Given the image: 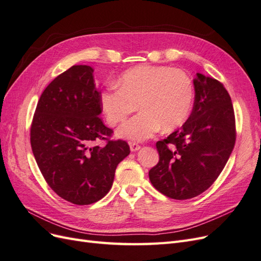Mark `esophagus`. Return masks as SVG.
<instances>
[{
    "label": "esophagus",
    "instance_id": "1",
    "mask_svg": "<svg viewBox=\"0 0 261 261\" xmlns=\"http://www.w3.org/2000/svg\"><path fill=\"white\" fill-rule=\"evenodd\" d=\"M129 148H130V151L132 152H135V151H137V150L140 149V146L138 144H136V143H130L129 144Z\"/></svg>",
    "mask_w": 261,
    "mask_h": 261
}]
</instances>
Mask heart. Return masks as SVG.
Returning a JSON list of instances; mask_svg holds the SVG:
<instances>
[{"label":"heart","instance_id":"obj_1","mask_svg":"<svg viewBox=\"0 0 261 261\" xmlns=\"http://www.w3.org/2000/svg\"><path fill=\"white\" fill-rule=\"evenodd\" d=\"M101 92L100 101L111 126L130 118L118 129V136L143 141L162 127L171 132L183 124L191 113L194 87L183 70L168 66H137L126 70L116 82Z\"/></svg>","mask_w":261,"mask_h":261}]
</instances>
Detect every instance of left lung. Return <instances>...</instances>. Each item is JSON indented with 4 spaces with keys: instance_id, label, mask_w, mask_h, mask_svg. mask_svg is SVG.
Wrapping results in <instances>:
<instances>
[{
    "instance_id": "left-lung-1",
    "label": "left lung",
    "mask_w": 261,
    "mask_h": 261,
    "mask_svg": "<svg viewBox=\"0 0 261 261\" xmlns=\"http://www.w3.org/2000/svg\"><path fill=\"white\" fill-rule=\"evenodd\" d=\"M193 111L183 126L156 143L159 162L149 171L153 187L184 200L215 183L235 145V116L230 94L212 77L197 73Z\"/></svg>"
}]
</instances>
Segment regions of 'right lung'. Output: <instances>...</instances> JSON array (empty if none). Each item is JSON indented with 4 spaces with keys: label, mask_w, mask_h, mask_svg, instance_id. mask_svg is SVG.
<instances>
[{
    "label": "right lung",
    "mask_w": 261,
    "mask_h": 261,
    "mask_svg": "<svg viewBox=\"0 0 261 261\" xmlns=\"http://www.w3.org/2000/svg\"><path fill=\"white\" fill-rule=\"evenodd\" d=\"M93 68L74 65L49 84L38 101L30 144L39 169L61 198L74 204L97 202L112 187L117 164L130 152L102 122ZM106 140L105 146L94 145Z\"/></svg>",
    "instance_id": "add662e5"
}]
</instances>
